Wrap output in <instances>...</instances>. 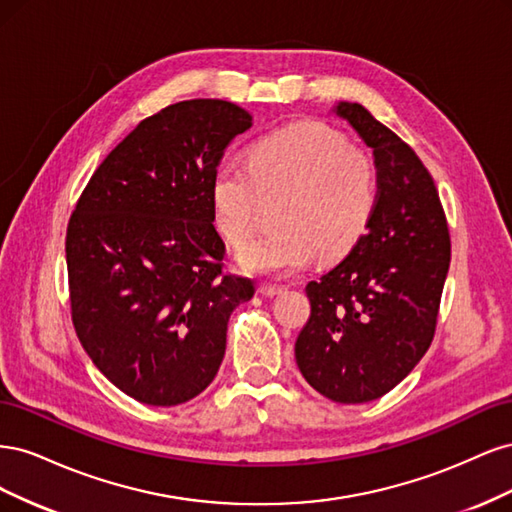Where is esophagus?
Here are the masks:
<instances>
[{"label": "esophagus", "mask_w": 512, "mask_h": 512, "mask_svg": "<svg viewBox=\"0 0 512 512\" xmlns=\"http://www.w3.org/2000/svg\"><path fill=\"white\" fill-rule=\"evenodd\" d=\"M258 292L262 294V297H277V294L286 292V286H277V284H260V286H258Z\"/></svg>", "instance_id": "34e87169"}]
</instances>
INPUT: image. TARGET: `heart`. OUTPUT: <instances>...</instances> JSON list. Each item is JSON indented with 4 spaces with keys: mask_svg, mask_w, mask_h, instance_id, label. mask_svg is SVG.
Returning <instances> with one entry per match:
<instances>
[{
    "mask_svg": "<svg viewBox=\"0 0 512 512\" xmlns=\"http://www.w3.org/2000/svg\"><path fill=\"white\" fill-rule=\"evenodd\" d=\"M277 203L273 235L239 254L256 275L294 273L314 260H339L354 250L378 203L371 153L320 121L277 130L247 151V168L224 162L211 179L215 226L232 247L254 237L258 205Z\"/></svg>",
    "mask_w": 512,
    "mask_h": 512,
    "instance_id": "obj_1",
    "label": "heart"
}]
</instances>
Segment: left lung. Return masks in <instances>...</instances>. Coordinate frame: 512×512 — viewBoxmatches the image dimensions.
Here are the masks:
<instances>
[{"mask_svg":"<svg viewBox=\"0 0 512 512\" xmlns=\"http://www.w3.org/2000/svg\"><path fill=\"white\" fill-rule=\"evenodd\" d=\"M333 111L374 149L378 203L354 250L305 286L312 314L294 356L320 395L365 404L395 389L431 346L451 237L436 183L412 147L361 104Z\"/></svg>","mask_w":512,"mask_h":512,"instance_id":"8db88e82","label":"left lung"}]
</instances>
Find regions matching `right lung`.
Wrapping results in <instances>:
<instances>
[{
	"label": "right lung",
	"instance_id": "1",
	"mask_svg": "<svg viewBox=\"0 0 512 512\" xmlns=\"http://www.w3.org/2000/svg\"><path fill=\"white\" fill-rule=\"evenodd\" d=\"M252 115L185 100L143 119L83 190L66 235L70 307L85 352L119 391L179 406L213 382L228 318L254 297L222 273L211 179Z\"/></svg>",
	"mask_w": 512,
	"mask_h": 512
}]
</instances>
